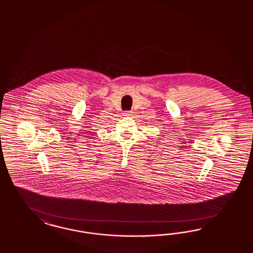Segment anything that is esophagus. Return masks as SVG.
I'll use <instances>...</instances> for the list:
<instances>
[{
    "label": "esophagus",
    "instance_id": "obj_1",
    "mask_svg": "<svg viewBox=\"0 0 253 253\" xmlns=\"http://www.w3.org/2000/svg\"><path fill=\"white\" fill-rule=\"evenodd\" d=\"M132 113H133V112H132L131 110H128V111H125L123 114H124V116H130L131 115Z\"/></svg>",
    "mask_w": 253,
    "mask_h": 253
}]
</instances>
